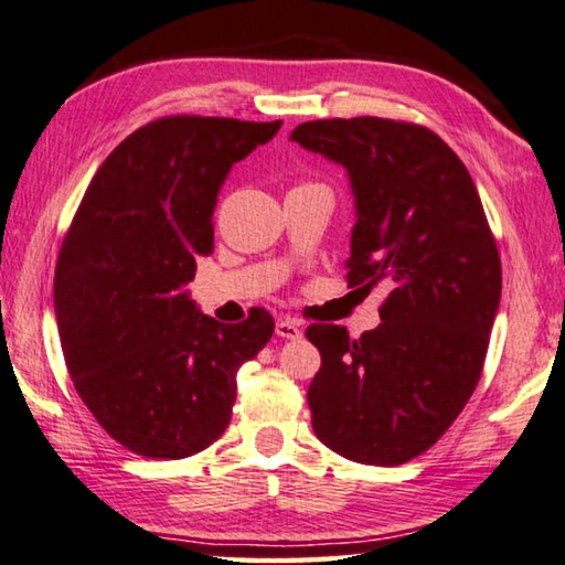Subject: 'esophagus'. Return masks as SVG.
<instances>
[{
  "label": "esophagus",
  "mask_w": 565,
  "mask_h": 565,
  "mask_svg": "<svg viewBox=\"0 0 565 565\" xmlns=\"http://www.w3.org/2000/svg\"><path fill=\"white\" fill-rule=\"evenodd\" d=\"M276 334H279L281 339H299V337H301L299 321L291 319V317L276 319Z\"/></svg>",
  "instance_id": "34e87169"
}]
</instances>
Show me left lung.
<instances>
[{"label":"left lung","instance_id":"left-lung-1","mask_svg":"<svg viewBox=\"0 0 565 565\" xmlns=\"http://www.w3.org/2000/svg\"><path fill=\"white\" fill-rule=\"evenodd\" d=\"M291 140L349 170L347 286L387 289L382 324L360 339L307 329L321 354L311 427L347 460L402 465L440 440L478 387L503 286L495 236L468 168L425 125L309 120Z\"/></svg>","mask_w":565,"mask_h":565}]
</instances>
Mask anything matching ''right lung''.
Returning <instances> with one entry per match:
<instances>
[{
    "instance_id": "1",
    "label": "right lung",
    "mask_w": 565,
    "mask_h": 565,
    "mask_svg": "<svg viewBox=\"0 0 565 565\" xmlns=\"http://www.w3.org/2000/svg\"><path fill=\"white\" fill-rule=\"evenodd\" d=\"M274 122L166 115L130 132L89 181L62 241L55 311L79 399L113 440L153 460L216 443L238 366L274 334L195 311L185 286L213 250V209L231 166L271 140Z\"/></svg>"
}]
</instances>
